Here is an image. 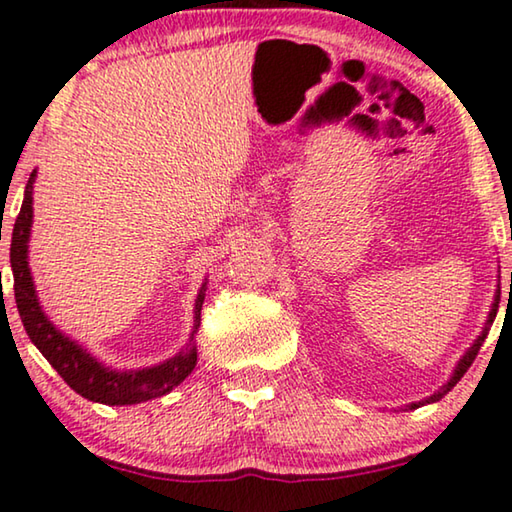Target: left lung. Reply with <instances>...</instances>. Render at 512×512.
<instances>
[{
  "label": "left lung",
  "mask_w": 512,
  "mask_h": 512,
  "mask_svg": "<svg viewBox=\"0 0 512 512\" xmlns=\"http://www.w3.org/2000/svg\"><path fill=\"white\" fill-rule=\"evenodd\" d=\"M499 295H501V291L499 288H496V295H494V302H492V309H490V314H487V321H485V328H483V332H480V335L476 337V342H473L469 348H466L464 351V355L462 358L457 360V365H455V369H453V376H450V379L441 385L439 390L434 392V395H429V397H425L422 399V402H416V404H411L409 409H418V406H425V404H434V402H439V399L443 397V395H448L450 390L455 388L457 385V381L462 379V376L466 374V369L471 367V362L476 360V355H478V351H480V346H483V342H485V337H487V332H490V328H492V323H494V318H496V309H499Z\"/></svg>",
  "instance_id": "left-lung-1"
}]
</instances>
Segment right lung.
<instances>
[{"mask_svg":"<svg viewBox=\"0 0 512 512\" xmlns=\"http://www.w3.org/2000/svg\"><path fill=\"white\" fill-rule=\"evenodd\" d=\"M34 182L36 170L29 175L25 198H22L20 214L13 224L11 233V270H13V291H16L18 314L22 318L29 339L39 348L50 365L57 369V374L76 390L80 397L90 402L108 404V406H131L147 402V399L168 395L177 388L187 376L194 372L198 353H196V332L201 325V307L205 300L207 279L203 281L201 291L194 302V328H191L187 346H182L173 358H168L159 365L138 367V369H115L103 365L76 339L64 335L55 328L43 311L36 286L29 270V238H32V221H34Z\"/></svg>","mask_w":512,"mask_h":512,"instance_id":"add662e5","label":"right lung"}]
</instances>
